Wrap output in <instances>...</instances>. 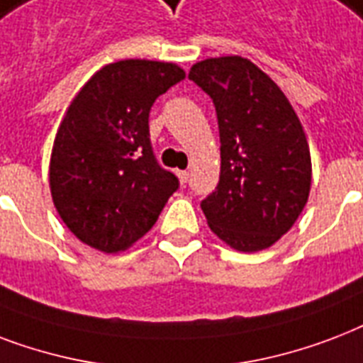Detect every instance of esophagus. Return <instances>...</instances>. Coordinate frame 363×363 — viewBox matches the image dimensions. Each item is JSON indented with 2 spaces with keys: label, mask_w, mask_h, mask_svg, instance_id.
I'll return each instance as SVG.
<instances>
[{
  "label": "esophagus",
  "mask_w": 363,
  "mask_h": 363,
  "mask_svg": "<svg viewBox=\"0 0 363 363\" xmlns=\"http://www.w3.org/2000/svg\"><path fill=\"white\" fill-rule=\"evenodd\" d=\"M176 176H178L179 184H182V185L187 184V179H189V174L185 172V170H178V172H176Z\"/></svg>",
  "instance_id": "1"
}]
</instances>
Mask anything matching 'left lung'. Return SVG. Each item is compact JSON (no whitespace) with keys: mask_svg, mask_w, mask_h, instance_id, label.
Instances as JSON below:
<instances>
[{"mask_svg":"<svg viewBox=\"0 0 363 363\" xmlns=\"http://www.w3.org/2000/svg\"><path fill=\"white\" fill-rule=\"evenodd\" d=\"M189 79L213 100L220 184L201 202L208 227L238 252H259L294 227L308 201L313 164L296 109L242 56L193 64Z\"/></svg>","mask_w":363,"mask_h":363,"instance_id":"left-lung-1","label":"left lung"}]
</instances>
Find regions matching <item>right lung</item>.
Segmentation results:
<instances>
[{
	"mask_svg": "<svg viewBox=\"0 0 363 363\" xmlns=\"http://www.w3.org/2000/svg\"><path fill=\"white\" fill-rule=\"evenodd\" d=\"M184 77L172 62L128 58L98 69L69 104L52 143L49 185L58 216L86 246L125 252L178 189L151 150L150 109Z\"/></svg>",
	"mask_w": 363,
	"mask_h": 363,
	"instance_id": "1",
	"label": "right lung"
}]
</instances>
